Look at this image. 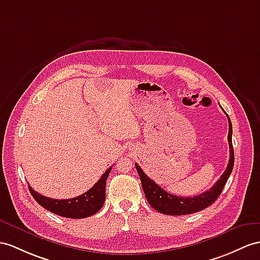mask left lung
<instances>
[{"instance_id": "8db88e82", "label": "left lung", "mask_w": 260, "mask_h": 260, "mask_svg": "<svg viewBox=\"0 0 260 260\" xmlns=\"http://www.w3.org/2000/svg\"><path fill=\"white\" fill-rule=\"evenodd\" d=\"M225 112V111H224ZM226 113V112H225ZM227 118H229V144H230V162L227 166L225 172L221 174L218 181L208 189V191L202 193L200 195L193 196V198H183V196H176L173 194H170L167 191L156 184V183L151 180L149 176L145 174L139 164L136 163V168L140 176L141 184L143 192L145 194L149 204L154 208L155 211L159 213L166 214V215H187L200 212L204 208L212 205L215 201L218 199L221 191L226 184L227 180H229L230 175L234 168V149L232 143V134H233V126L231 119L229 115L226 113Z\"/></svg>"}]
</instances>
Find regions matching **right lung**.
I'll return each instance as SVG.
<instances>
[{"instance_id": "1", "label": "right lung", "mask_w": 260, "mask_h": 260, "mask_svg": "<svg viewBox=\"0 0 260 260\" xmlns=\"http://www.w3.org/2000/svg\"><path fill=\"white\" fill-rule=\"evenodd\" d=\"M112 167L101 175L99 181L89 191L81 194L77 198L68 200H55L46 198L35 192L28 184L29 192L35 201L47 211L68 218H85L99 212L106 200V182L108 179Z\"/></svg>"}]
</instances>
